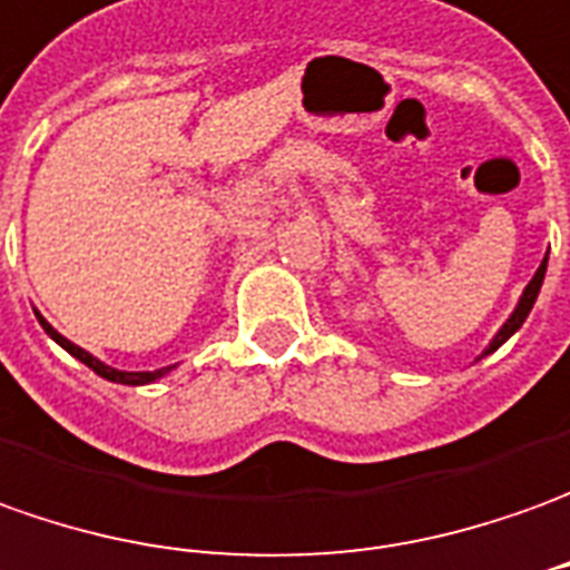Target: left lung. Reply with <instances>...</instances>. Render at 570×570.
Instances as JSON below:
<instances>
[{
    "mask_svg": "<svg viewBox=\"0 0 570 570\" xmlns=\"http://www.w3.org/2000/svg\"><path fill=\"white\" fill-rule=\"evenodd\" d=\"M547 263H549V250H547V257H543V263L537 266V273H533V278L524 285V292H521V297H518V304L515 309H512V316L505 320V323L500 325V332L497 335L490 337V344L484 347V353L481 356H490L493 351H500L502 344L509 341V337L515 335L518 328L524 325V320H528V313L533 309V304H537V294H540V288H543V276H547Z\"/></svg>",
    "mask_w": 570,
    "mask_h": 570,
    "instance_id": "1",
    "label": "left lung"
}]
</instances>
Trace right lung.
Segmentation results:
<instances>
[{
	"label": "right lung",
	"mask_w": 570,
	"mask_h": 570,
	"mask_svg": "<svg viewBox=\"0 0 570 570\" xmlns=\"http://www.w3.org/2000/svg\"><path fill=\"white\" fill-rule=\"evenodd\" d=\"M37 320H39V325L46 328V335L52 337L58 347H65V351H68L73 360H80L82 366H89L92 372H96V375H101V379H108V382H114V384H129V387H139V384L158 382V379H164L167 372H173V368H176V366H164V368H155V372H127V368H114V366H108V363H101V360H98V356H92L89 351L77 347V344H73V341H68V337L61 335V332H55L52 325L46 323L39 313H37Z\"/></svg>",
	"instance_id": "right-lung-1"
}]
</instances>
